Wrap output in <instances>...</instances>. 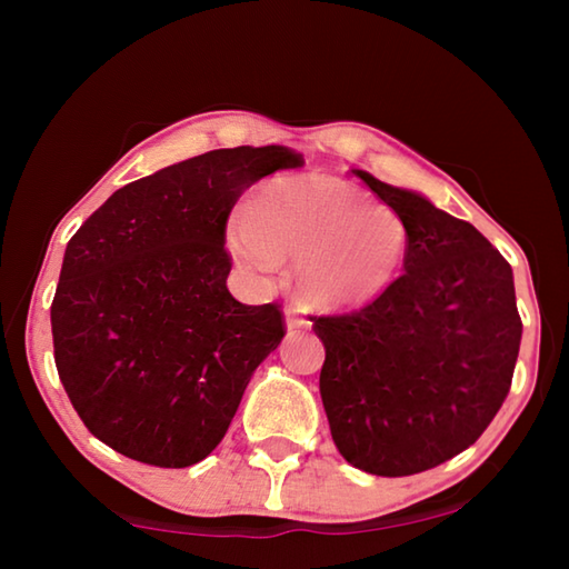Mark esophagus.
I'll return each instance as SVG.
<instances>
[{
	"mask_svg": "<svg viewBox=\"0 0 569 569\" xmlns=\"http://www.w3.org/2000/svg\"><path fill=\"white\" fill-rule=\"evenodd\" d=\"M283 319H286V329H288V331L303 329V326H306V319H303V316H301V313H298V311H296V308H286Z\"/></svg>",
	"mask_w": 569,
	"mask_h": 569,
	"instance_id": "obj_1",
	"label": "esophagus"
}]
</instances>
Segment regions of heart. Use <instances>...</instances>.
<instances>
[{
  "label": "heart",
  "mask_w": 569,
  "mask_h": 569,
  "mask_svg": "<svg viewBox=\"0 0 569 569\" xmlns=\"http://www.w3.org/2000/svg\"><path fill=\"white\" fill-rule=\"evenodd\" d=\"M230 253L248 276L296 261V293L323 313L377 301L409 256V228L369 192L333 176L276 178L246 200Z\"/></svg>",
  "instance_id": "heart-1"
}]
</instances>
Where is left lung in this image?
Masks as SVG:
<instances>
[{"label":"left lung","mask_w":569,"mask_h":569,"mask_svg":"<svg viewBox=\"0 0 569 569\" xmlns=\"http://www.w3.org/2000/svg\"><path fill=\"white\" fill-rule=\"evenodd\" d=\"M409 228V256L361 311L313 319L333 445L356 469L409 477L475 445L512 387L522 341L512 268L479 230L353 170Z\"/></svg>","instance_id":"left-lung-1"}]
</instances>
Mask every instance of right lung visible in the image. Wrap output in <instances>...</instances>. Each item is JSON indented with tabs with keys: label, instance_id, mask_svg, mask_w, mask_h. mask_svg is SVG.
<instances>
[{
	"label": "right lung",
	"instance_id": "1",
	"mask_svg": "<svg viewBox=\"0 0 569 569\" xmlns=\"http://www.w3.org/2000/svg\"><path fill=\"white\" fill-rule=\"evenodd\" d=\"M303 166L283 146L210 150L114 190L64 250L54 363L94 437L152 467L198 465L283 339L276 303L230 296L226 223L240 192Z\"/></svg>",
	"mask_w": 569,
	"mask_h": 569
}]
</instances>
